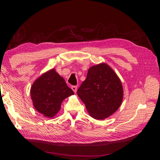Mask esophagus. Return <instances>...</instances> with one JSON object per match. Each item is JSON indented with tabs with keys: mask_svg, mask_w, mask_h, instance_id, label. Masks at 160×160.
Masks as SVG:
<instances>
[{
	"mask_svg": "<svg viewBox=\"0 0 160 160\" xmlns=\"http://www.w3.org/2000/svg\"><path fill=\"white\" fill-rule=\"evenodd\" d=\"M71 89L72 90V91L74 92L75 93L77 92V90H78V88H77V86H75V85H73V86H72L71 87Z\"/></svg>",
	"mask_w": 160,
	"mask_h": 160,
	"instance_id": "1",
	"label": "esophagus"
}]
</instances>
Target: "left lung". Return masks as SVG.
Segmentation results:
<instances>
[{
    "label": "left lung",
    "mask_w": 160,
    "mask_h": 160,
    "mask_svg": "<svg viewBox=\"0 0 160 160\" xmlns=\"http://www.w3.org/2000/svg\"><path fill=\"white\" fill-rule=\"evenodd\" d=\"M77 94L92 117L103 120L112 115L123 101L122 84L106 63L92 66Z\"/></svg>",
    "instance_id": "left-lung-1"
}]
</instances>
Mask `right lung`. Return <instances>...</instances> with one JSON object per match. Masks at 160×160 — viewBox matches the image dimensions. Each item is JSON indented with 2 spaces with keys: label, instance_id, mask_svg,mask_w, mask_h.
<instances>
[{
  "label": "right lung",
  "instance_id": "right-lung-1",
  "mask_svg": "<svg viewBox=\"0 0 160 160\" xmlns=\"http://www.w3.org/2000/svg\"><path fill=\"white\" fill-rule=\"evenodd\" d=\"M30 94L37 112L52 118L60 110L62 102L74 92L55 69H51L34 81Z\"/></svg>",
  "mask_w": 160,
  "mask_h": 160
}]
</instances>
